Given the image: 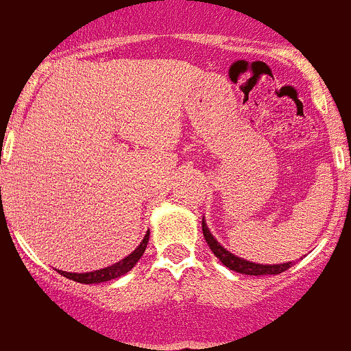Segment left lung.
<instances>
[{"label": "left lung", "instance_id": "left-lung-1", "mask_svg": "<svg viewBox=\"0 0 351 351\" xmlns=\"http://www.w3.org/2000/svg\"><path fill=\"white\" fill-rule=\"evenodd\" d=\"M203 235H205V241L208 244V248L213 250V254L216 258L220 259L221 263L226 265L228 269L235 272H241V274H250V276H261V274H280V272L287 271L291 267V261L289 263H280V265H259L252 263V261H246L243 258H237L235 254L228 252L223 246H221L216 239L213 237V233L206 228L205 220H203Z\"/></svg>", "mask_w": 351, "mask_h": 351}]
</instances>
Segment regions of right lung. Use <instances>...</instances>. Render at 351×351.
<instances>
[{"instance_id": "right-lung-1", "label": "right lung", "mask_w": 351, "mask_h": 351, "mask_svg": "<svg viewBox=\"0 0 351 351\" xmlns=\"http://www.w3.org/2000/svg\"><path fill=\"white\" fill-rule=\"evenodd\" d=\"M148 237H150V233H146L145 239H143V243L138 244L137 248L131 252L128 258H123L122 261L110 265V267H105V269H99V271L93 272H60L64 274L65 278L75 280V282H80V284H99V282H108V280L118 278V276H122L125 272H130L131 269L135 267V263H137L138 259H141V256L145 254L146 244H148Z\"/></svg>"}]
</instances>
